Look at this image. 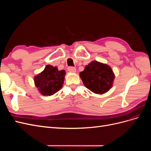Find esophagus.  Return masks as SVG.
Returning a JSON list of instances; mask_svg holds the SVG:
<instances>
[{
    "label": "esophagus",
    "instance_id": "esophagus-1",
    "mask_svg": "<svg viewBox=\"0 0 151 151\" xmlns=\"http://www.w3.org/2000/svg\"><path fill=\"white\" fill-rule=\"evenodd\" d=\"M67 69H68V71L70 72L74 73L76 72V68L75 67H68Z\"/></svg>",
    "mask_w": 151,
    "mask_h": 151
}]
</instances>
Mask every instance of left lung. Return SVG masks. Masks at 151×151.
Segmentation results:
<instances>
[{
    "label": "left lung",
    "mask_w": 151,
    "mask_h": 151,
    "mask_svg": "<svg viewBox=\"0 0 151 151\" xmlns=\"http://www.w3.org/2000/svg\"><path fill=\"white\" fill-rule=\"evenodd\" d=\"M81 78L87 88L95 94H102L110 89L115 74L111 68L106 63L96 60L90 62L80 72Z\"/></svg>",
    "instance_id": "left-lung-1"
}]
</instances>
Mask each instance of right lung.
<instances>
[{
    "instance_id": "obj_1",
    "label": "right lung",
    "mask_w": 151,
    "mask_h": 151,
    "mask_svg": "<svg viewBox=\"0 0 151 151\" xmlns=\"http://www.w3.org/2000/svg\"><path fill=\"white\" fill-rule=\"evenodd\" d=\"M65 76L64 70H58L57 67L47 65L42 72L35 76V84L42 95L52 96L62 88Z\"/></svg>"
}]
</instances>
